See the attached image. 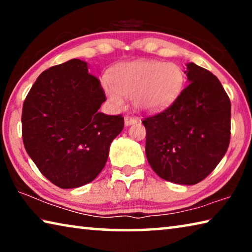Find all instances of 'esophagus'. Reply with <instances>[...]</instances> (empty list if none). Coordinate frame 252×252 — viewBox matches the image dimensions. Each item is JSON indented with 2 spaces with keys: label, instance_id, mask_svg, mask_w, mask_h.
<instances>
[{
  "label": "esophagus",
  "instance_id": "obj_1",
  "mask_svg": "<svg viewBox=\"0 0 252 252\" xmlns=\"http://www.w3.org/2000/svg\"><path fill=\"white\" fill-rule=\"evenodd\" d=\"M135 122H136V119L132 118V117H130V116H126V117H125V123H126V126H131V125H133V123H135Z\"/></svg>",
  "mask_w": 252,
  "mask_h": 252
}]
</instances>
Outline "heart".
<instances>
[{
    "instance_id": "b5f03b06",
    "label": "heart",
    "mask_w": 252,
    "mask_h": 252,
    "mask_svg": "<svg viewBox=\"0 0 252 252\" xmlns=\"http://www.w3.org/2000/svg\"><path fill=\"white\" fill-rule=\"evenodd\" d=\"M112 78L104 75L102 88L116 106L125 104V96L132 97L136 110L158 112L178 99L185 84L182 69L173 63L139 60L123 63L113 70Z\"/></svg>"
}]
</instances>
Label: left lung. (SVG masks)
I'll return each mask as SVG.
<instances>
[{
  "mask_svg": "<svg viewBox=\"0 0 252 252\" xmlns=\"http://www.w3.org/2000/svg\"><path fill=\"white\" fill-rule=\"evenodd\" d=\"M187 87L162 112L147 117L146 155L158 176L191 186L207 178L230 142L231 103L210 71L188 63Z\"/></svg>",
  "mask_w": 252,
  "mask_h": 252,
  "instance_id": "8db88e82",
  "label": "left lung"
}]
</instances>
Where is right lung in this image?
<instances>
[{
    "instance_id": "right-lung-1",
    "label": "right lung",
    "mask_w": 252,
    "mask_h": 252,
    "mask_svg": "<svg viewBox=\"0 0 252 252\" xmlns=\"http://www.w3.org/2000/svg\"><path fill=\"white\" fill-rule=\"evenodd\" d=\"M101 83L87 62L72 59L39 75L22 110V136L28 155L43 176L62 189L94 180L120 134L121 114L99 112L105 101Z\"/></svg>"
}]
</instances>
